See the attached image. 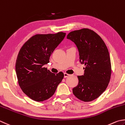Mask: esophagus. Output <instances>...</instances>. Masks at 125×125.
Listing matches in <instances>:
<instances>
[{
    "mask_svg": "<svg viewBox=\"0 0 125 125\" xmlns=\"http://www.w3.org/2000/svg\"><path fill=\"white\" fill-rule=\"evenodd\" d=\"M70 76H71V74H67V73H64V77L65 78H67V77H70Z\"/></svg>",
    "mask_w": 125,
    "mask_h": 125,
    "instance_id": "obj_1",
    "label": "esophagus"
}]
</instances>
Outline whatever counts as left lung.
<instances>
[{
  "label": "left lung",
  "mask_w": 125,
  "mask_h": 125,
  "mask_svg": "<svg viewBox=\"0 0 125 125\" xmlns=\"http://www.w3.org/2000/svg\"><path fill=\"white\" fill-rule=\"evenodd\" d=\"M67 39L76 44L80 62L85 66L83 76H78L79 83L73 94L80 100L90 102L99 97L109 83L112 66L108 49L99 35L88 28L70 32Z\"/></svg>",
  "instance_id": "left-lung-1"
}]
</instances>
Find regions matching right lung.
<instances>
[{"label": "right lung", "instance_id": "obj_1", "mask_svg": "<svg viewBox=\"0 0 125 125\" xmlns=\"http://www.w3.org/2000/svg\"><path fill=\"white\" fill-rule=\"evenodd\" d=\"M65 32L36 34L26 41L20 49L16 62V72L19 85L23 93L32 100L42 102L52 97L63 78L62 72L52 73L43 65Z\"/></svg>", "mask_w": 125, "mask_h": 125}]
</instances>
